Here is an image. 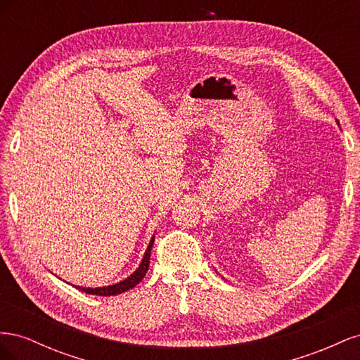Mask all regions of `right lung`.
Masks as SVG:
<instances>
[{
  "label": "right lung",
  "instance_id": "add662e5",
  "mask_svg": "<svg viewBox=\"0 0 360 360\" xmlns=\"http://www.w3.org/2000/svg\"><path fill=\"white\" fill-rule=\"evenodd\" d=\"M153 242H155V237L150 240L148 248L146 250L143 261H141L139 267L127 279L118 282V284H114V285H108V287H97V288L76 287V288H78L79 291L86 292V294H94V296H117V294H120V292H124L130 288H134L136 284H139V282L143 281V278L147 274L148 266H150V254H151V246H153Z\"/></svg>",
  "mask_w": 360,
  "mask_h": 360
}]
</instances>
